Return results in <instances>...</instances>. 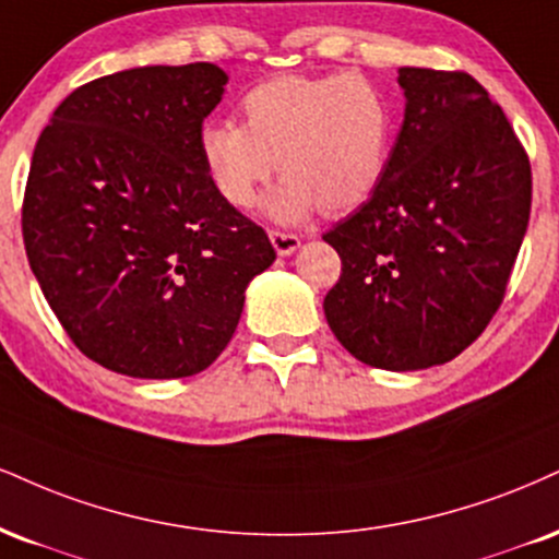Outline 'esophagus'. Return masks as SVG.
<instances>
[{"mask_svg":"<svg viewBox=\"0 0 559 559\" xmlns=\"http://www.w3.org/2000/svg\"><path fill=\"white\" fill-rule=\"evenodd\" d=\"M271 241H273L275 252H278L281 258H288V254H294L301 245V239L297 237V234H286V231H271Z\"/></svg>","mask_w":559,"mask_h":559,"instance_id":"1","label":"esophagus"}]
</instances>
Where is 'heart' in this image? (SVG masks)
<instances>
[{
  "instance_id": "b5f03b06",
  "label": "heart",
  "mask_w": 559,
  "mask_h": 559,
  "mask_svg": "<svg viewBox=\"0 0 559 559\" xmlns=\"http://www.w3.org/2000/svg\"><path fill=\"white\" fill-rule=\"evenodd\" d=\"M245 124L207 122L200 160L213 190L234 207H252L281 171L286 181L265 200L275 224H299L314 211L341 215L372 198L395 143V104L356 72L281 75L241 98Z\"/></svg>"
}]
</instances>
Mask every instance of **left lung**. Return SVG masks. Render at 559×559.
Segmentation results:
<instances>
[{
    "mask_svg": "<svg viewBox=\"0 0 559 559\" xmlns=\"http://www.w3.org/2000/svg\"><path fill=\"white\" fill-rule=\"evenodd\" d=\"M406 111L385 179L322 239L341 278L322 309L369 367L412 372L468 348L502 305L531 213V164L466 72L401 67Z\"/></svg>",
    "mask_w": 559,
    "mask_h": 559,
    "instance_id": "obj_1",
    "label": "left lung"
}]
</instances>
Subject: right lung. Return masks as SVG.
<instances>
[{"label":"right lung","mask_w":559,"mask_h":559,"mask_svg":"<svg viewBox=\"0 0 559 559\" xmlns=\"http://www.w3.org/2000/svg\"><path fill=\"white\" fill-rule=\"evenodd\" d=\"M226 83L211 62L114 72L72 91L33 151L31 271L72 344L111 372H203L237 331L250 281L275 260L200 160Z\"/></svg>","instance_id":"1"}]
</instances>
